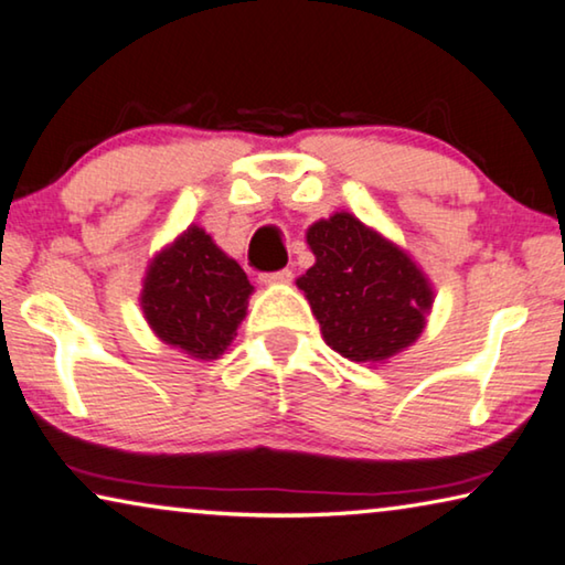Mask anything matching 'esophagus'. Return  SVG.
Returning a JSON list of instances; mask_svg holds the SVG:
<instances>
[{"label": "esophagus", "mask_w": 565, "mask_h": 565, "mask_svg": "<svg viewBox=\"0 0 565 565\" xmlns=\"http://www.w3.org/2000/svg\"><path fill=\"white\" fill-rule=\"evenodd\" d=\"M294 279V274L289 268H281V271H274V274H262V284L266 286H279V284H289Z\"/></svg>", "instance_id": "esophagus-1"}]
</instances>
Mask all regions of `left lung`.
<instances>
[{
  "instance_id": "obj_1",
  "label": "left lung",
  "mask_w": 565,
  "mask_h": 565,
  "mask_svg": "<svg viewBox=\"0 0 565 565\" xmlns=\"http://www.w3.org/2000/svg\"><path fill=\"white\" fill-rule=\"evenodd\" d=\"M307 244L317 262L297 286L334 352L384 364L417 342L435 289L405 248L347 211L311 223Z\"/></svg>"
}]
</instances>
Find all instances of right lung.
<instances>
[{"instance_id": "right-lung-1", "label": "right lung", "mask_w": 565, "mask_h": 565, "mask_svg": "<svg viewBox=\"0 0 565 565\" xmlns=\"http://www.w3.org/2000/svg\"><path fill=\"white\" fill-rule=\"evenodd\" d=\"M250 294L254 286L244 268L191 223L150 258L140 309L160 342L191 360L211 362L234 342Z\"/></svg>"}]
</instances>
